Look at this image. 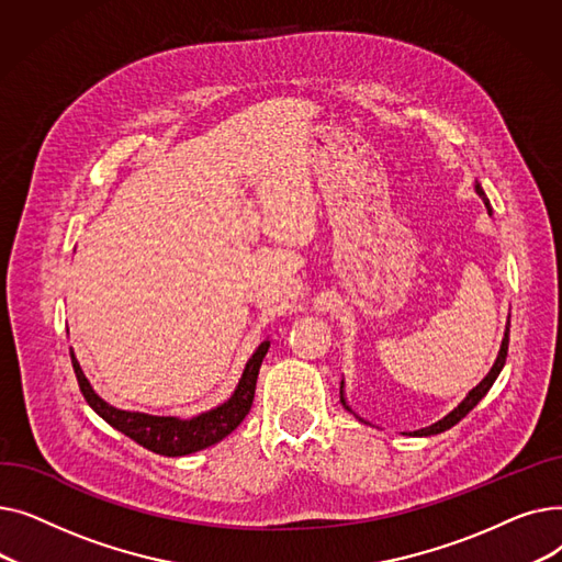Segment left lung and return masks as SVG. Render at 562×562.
Instances as JSON below:
<instances>
[{"label": "left lung", "instance_id": "1", "mask_svg": "<svg viewBox=\"0 0 562 562\" xmlns=\"http://www.w3.org/2000/svg\"><path fill=\"white\" fill-rule=\"evenodd\" d=\"M476 193L483 198V202H485V206H487V212H492L490 210V200L485 198V193H483V189L476 184ZM508 341H510V321H508V328H506V337H504V344H501V350H498V358H496V362H494V367L490 369V373L481 380V385H476L474 390L469 392V396L451 412V415H447L445 419L441 422H437V424H432V426H428V428H422V430H417L415 435H419V437H424V435H437V432H445V430H449L451 426H456L460 419H464L471 409H474L476 405H479V401L490 392V387L494 385V380H496V375L501 373V369H504V364H506V358H508ZM341 403H344V396H341ZM346 405V403H344ZM348 407V405H346Z\"/></svg>", "mask_w": 562, "mask_h": 562}]
</instances>
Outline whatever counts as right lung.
Returning a JSON list of instances; mask_svg holds the SVG:
<instances>
[{
    "mask_svg": "<svg viewBox=\"0 0 562 562\" xmlns=\"http://www.w3.org/2000/svg\"><path fill=\"white\" fill-rule=\"evenodd\" d=\"M269 346H271L269 341H263L252 352V358L248 360L244 375L239 380V387L234 390V394L227 403L218 405L216 409L204 412V415H200L191 422H182L175 417L140 415V412H125V409H117V407L109 405L93 392L91 382L86 380V375L75 358V352H70V358H72V369H75L79 390H81L86 403L91 405L109 426L125 432L127 437H132L136 441V445L145 447L147 451L177 458V456H189V453H195L200 449L216 445V441L227 437L236 426L246 419V415L252 407V401H255L259 367L263 362V356H266V350H269Z\"/></svg>",
    "mask_w": 562,
    "mask_h": 562,
    "instance_id": "right-lung-1",
    "label": "right lung"
}]
</instances>
